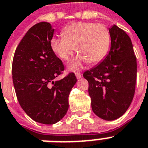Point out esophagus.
Wrapping results in <instances>:
<instances>
[{"label": "esophagus", "mask_w": 148, "mask_h": 148, "mask_svg": "<svg viewBox=\"0 0 148 148\" xmlns=\"http://www.w3.org/2000/svg\"><path fill=\"white\" fill-rule=\"evenodd\" d=\"M75 74H76V77L77 79H80V78L82 77V74L80 73V72H76V73H75Z\"/></svg>", "instance_id": "obj_1"}]
</instances>
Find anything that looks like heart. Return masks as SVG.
<instances>
[{
  "mask_svg": "<svg viewBox=\"0 0 148 148\" xmlns=\"http://www.w3.org/2000/svg\"><path fill=\"white\" fill-rule=\"evenodd\" d=\"M62 37L50 40L53 53L62 60H68L75 49L80 55L70 64L72 70L80 68L82 62L96 64L101 62L110 47V32L105 25L77 22L63 28Z\"/></svg>",
  "mask_w": 148,
  "mask_h": 148,
  "instance_id": "heart-1",
  "label": "heart"
}]
</instances>
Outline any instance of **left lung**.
<instances>
[{
  "mask_svg": "<svg viewBox=\"0 0 148 148\" xmlns=\"http://www.w3.org/2000/svg\"><path fill=\"white\" fill-rule=\"evenodd\" d=\"M109 53L97 66L86 71L92 111L105 120L119 118L129 108L135 95L137 62L131 39L114 25L109 29Z\"/></svg>",
  "mask_w": 148,
  "mask_h": 148,
  "instance_id": "left-lung-1",
  "label": "left lung"
}]
</instances>
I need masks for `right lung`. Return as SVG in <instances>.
I'll return each instance as SVG.
<instances>
[{
    "instance_id": "add662e5",
    "label": "right lung",
    "mask_w": 148,
    "mask_h": 148,
    "mask_svg": "<svg viewBox=\"0 0 148 148\" xmlns=\"http://www.w3.org/2000/svg\"><path fill=\"white\" fill-rule=\"evenodd\" d=\"M54 29L42 22L28 30L16 49L12 64L15 91L22 108L34 121L43 124L59 122L68 110V96L77 77L63 74L62 62L53 53L50 40Z\"/></svg>"
}]
</instances>
